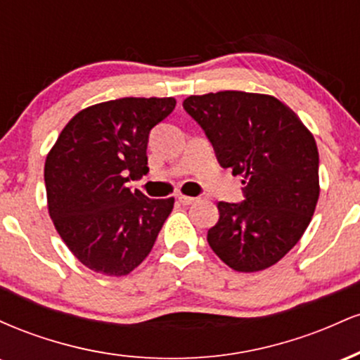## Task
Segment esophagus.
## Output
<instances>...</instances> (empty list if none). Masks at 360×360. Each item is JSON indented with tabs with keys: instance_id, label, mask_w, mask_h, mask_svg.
<instances>
[{
	"instance_id": "obj_1",
	"label": "esophagus",
	"mask_w": 360,
	"mask_h": 360,
	"mask_svg": "<svg viewBox=\"0 0 360 360\" xmlns=\"http://www.w3.org/2000/svg\"><path fill=\"white\" fill-rule=\"evenodd\" d=\"M177 200H179V203L181 205H193V203H196L198 201V198H193V196H184V194H181V196H177Z\"/></svg>"
}]
</instances>
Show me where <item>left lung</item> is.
I'll use <instances>...</instances> for the list:
<instances>
[{
    "mask_svg": "<svg viewBox=\"0 0 360 360\" xmlns=\"http://www.w3.org/2000/svg\"><path fill=\"white\" fill-rule=\"evenodd\" d=\"M183 106L205 130L221 167L245 184L243 203H218L210 247L233 271L274 266L300 242L315 213V137L295 111L269 94L218 91L188 96Z\"/></svg>",
    "mask_w": 360,
    "mask_h": 360,
    "instance_id": "obj_1",
    "label": "left lung"
}]
</instances>
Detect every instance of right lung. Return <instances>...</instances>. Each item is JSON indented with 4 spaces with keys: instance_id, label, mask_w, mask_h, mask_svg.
<instances>
[{
    "instance_id": "obj_1",
    "label": "right lung",
    "mask_w": 360,
    "mask_h": 360,
    "mask_svg": "<svg viewBox=\"0 0 360 360\" xmlns=\"http://www.w3.org/2000/svg\"><path fill=\"white\" fill-rule=\"evenodd\" d=\"M174 98H120L81 110L45 159L47 208L74 257L94 272L127 276L150 254L174 198L150 200L130 179L148 172V134Z\"/></svg>"
}]
</instances>
